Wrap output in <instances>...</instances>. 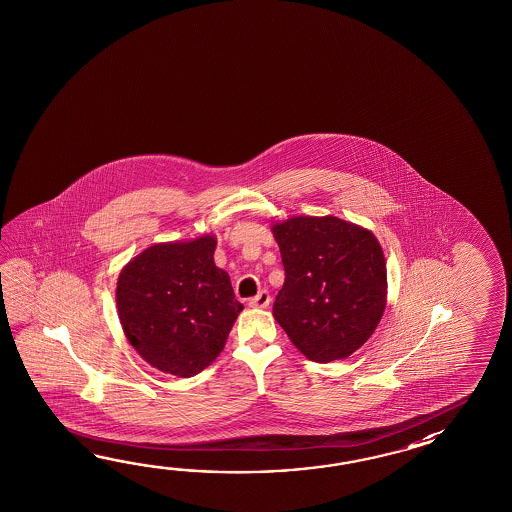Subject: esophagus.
I'll use <instances>...</instances> for the list:
<instances>
[{"label":"esophagus","mask_w":512,"mask_h":512,"mask_svg":"<svg viewBox=\"0 0 512 512\" xmlns=\"http://www.w3.org/2000/svg\"><path fill=\"white\" fill-rule=\"evenodd\" d=\"M269 304H271V294L267 293V291H261V293H258V296H254V298L249 300L251 307H260V309L269 307Z\"/></svg>","instance_id":"34e87169"}]
</instances>
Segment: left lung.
Returning <instances> with one entry per match:
<instances>
[{
    "label": "left lung",
    "instance_id": "obj_1",
    "mask_svg": "<svg viewBox=\"0 0 512 512\" xmlns=\"http://www.w3.org/2000/svg\"><path fill=\"white\" fill-rule=\"evenodd\" d=\"M285 282L272 316L315 362L346 359L379 326L388 296L386 260L371 230L335 216L272 221Z\"/></svg>",
    "mask_w": 512,
    "mask_h": 512
}]
</instances>
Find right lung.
Wrapping results in <instances>:
<instances>
[{
    "label": "right lung",
    "instance_id": "obj_1",
    "mask_svg": "<svg viewBox=\"0 0 512 512\" xmlns=\"http://www.w3.org/2000/svg\"><path fill=\"white\" fill-rule=\"evenodd\" d=\"M216 236L155 243L131 258L117 280L124 335L150 366L194 377L225 348L243 311L230 276L214 263Z\"/></svg>",
    "mask_w": 512,
    "mask_h": 512
}]
</instances>
